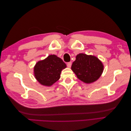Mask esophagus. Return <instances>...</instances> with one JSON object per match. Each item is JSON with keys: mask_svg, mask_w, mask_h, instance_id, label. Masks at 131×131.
<instances>
[{"mask_svg": "<svg viewBox=\"0 0 131 131\" xmlns=\"http://www.w3.org/2000/svg\"><path fill=\"white\" fill-rule=\"evenodd\" d=\"M72 62H68V63H67V67H68V68H70L71 66H72Z\"/></svg>", "mask_w": 131, "mask_h": 131, "instance_id": "34e87169", "label": "esophagus"}]
</instances>
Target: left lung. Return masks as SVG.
Listing matches in <instances>:
<instances>
[{
	"label": "left lung",
	"mask_w": 131,
	"mask_h": 131,
	"mask_svg": "<svg viewBox=\"0 0 131 131\" xmlns=\"http://www.w3.org/2000/svg\"><path fill=\"white\" fill-rule=\"evenodd\" d=\"M104 66L97 57L80 53L76 56L71 69L78 78L86 84L97 80L101 76Z\"/></svg>",
	"instance_id": "left-lung-1"
}]
</instances>
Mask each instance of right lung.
<instances>
[{
	"mask_svg": "<svg viewBox=\"0 0 131 131\" xmlns=\"http://www.w3.org/2000/svg\"><path fill=\"white\" fill-rule=\"evenodd\" d=\"M66 67L61 58L51 54L36 63L34 68V76L40 84L50 86L59 80L62 70Z\"/></svg>",
	"mask_w": 131,
	"mask_h": 131,
	"instance_id": "right-lung-1",
	"label": "right lung"
}]
</instances>
